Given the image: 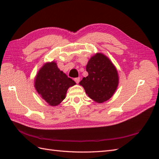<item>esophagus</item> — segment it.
<instances>
[{
	"mask_svg": "<svg viewBox=\"0 0 159 159\" xmlns=\"http://www.w3.org/2000/svg\"><path fill=\"white\" fill-rule=\"evenodd\" d=\"M74 81H75L76 83H79L80 81V77H77L74 79Z\"/></svg>",
	"mask_w": 159,
	"mask_h": 159,
	"instance_id": "obj_1",
	"label": "esophagus"
}]
</instances>
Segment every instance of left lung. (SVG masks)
Wrapping results in <instances>:
<instances>
[{
  "label": "left lung",
  "mask_w": 159,
  "mask_h": 159,
  "mask_svg": "<svg viewBox=\"0 0 159 159\" xmlns=\"http://www.w3.org/2000/svg\"><path fill=\"white\" fill-rule=\"evenodd\" d=\"M88 76L79 83L91 99L102 103L111 98L119 83L117 71L110 59L102 53L92 57L86 66Z\"/></svg>",
  "instance_id": "8db88e82"
}]
</instances>
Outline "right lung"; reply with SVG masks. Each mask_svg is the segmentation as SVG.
Segmentation results:
<instances>
[{"mask_svg":"<svg viewBox=\"0 0 159 159\" xmlns=\"http://www.w3.org/2000/svg\"><path fill=\"white\" fill-rule=\"evenodd\" d=\"M75 84L54 61L44 64L35 79L37 92L49 105L53 107L58 105L65 99L67 89Z\"/></svg>","mask_w":159,"mask_h":159,"instance_id":"right-lung-1","label":"right lung"}]
</instances>
